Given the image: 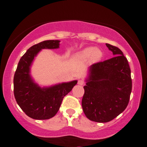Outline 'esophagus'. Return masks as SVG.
Segmentation results:
<instances>
[{
	"label": "esophagus",
	"instance_id": "esophagus-1",
	"mask_svg": "<svg viewBox=\"0 0 147 147\" xmlns=\"http://www.w3.org/2000/svg\"><path fill=\"white\" fill-rule=\"evenodd\" d=\"M84 81L82 79H79V81H78V84L80 85H84Z\"/></svg>",
	"mask_w": 147,
	"mask_h": 147
}]
</instances>
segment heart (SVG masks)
Returning a JSON list of instances; mask_svg holds the SVG:
<instances>
[{
	"label": "heart",
	"mask_w": 147,
	"mask_h": 147,
	"mask_svg": "<svg viewBox=\"0 0 147 147\" xmlns=\"http://www.w3.org/2000/svg\"><path fill=\"white\" fill-rule=\"evenodd\" d=\"M103 57V52L95 47H88L77 52L75 55L76 60L79 62H87L90 60L92 63L100 62Z\"/></svg>",
	"instance_id": "1"
}]
</instances>
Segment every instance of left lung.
I'll return each instance as SVG.
<instances>
[{
    "label": "left lung",
    "instance_id": "1",
    "mask_svg": "<svg viewBox=\"0 0 147 147\" xmlns=\"http://www.w3.org/2000/svg\"><path fill=\"white\" fill-rule=\"evenodd\" d=\"M106 45L115 56L90 66L83 87V112L98 123L110 121L125 110L132 86L130 68L123 52L110 44Z\"/></svg>",
    "mask_w": 147,
    "mask_h": 147
}]
</instances>
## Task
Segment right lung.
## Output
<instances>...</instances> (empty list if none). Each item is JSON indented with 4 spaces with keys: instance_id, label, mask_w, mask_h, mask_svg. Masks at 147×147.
Segmentation results:
<instances>
[{
    "instance_id": "add662e5",
    "label": "right lung",
    "mask_w": 147,
    "mask_h": 147,
    "mask_svg": "<svg viewBox=\"0 0 147 147\" xmlns=\"http://www.w3.org/2000/svg\"><path fill=\"white\" fill-rule=\"evenodd\" d=\"M59 40H47L29 48L21 57L13 79L14 96L17 103L28 116L43 120L54 117L60 109L63 98L77 83V80L40 86L30 74L34 58L42 49L60 48Z\"/></svg>"
}]
</instances>
